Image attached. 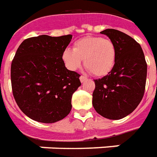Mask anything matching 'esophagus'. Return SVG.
<instances>
[{"label":"esophagus","mask_w":157,"mask_h":157,"mask_svg":"<svg viewBox=\"0 0 157 157\" xmlns=\"http://www.w3.org/2000/svg\"><path fill=\"white\" fill-rule=\"evenodd\" d=\"M79 79H80L81 83H84V81L87 79V78H86L85 76H83V75H81V76L79 77Z\"/></svg>","instance_id":"esophagus-1"}]
</instances>
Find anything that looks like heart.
Here are the masks:
<instances>
[{"label":"heart","instance_id":"1","mask_svg":"<svg viewBox=\"0 0 157 157\" xmlns=\"http://www.w3.org/2000/svg\"><path fill=\"white\" fill-rule=\"evenodd\" d=\"M66 67L71 71L78 69L84 60V67L96 77L105 76L113 69L117 49L109 39L87 36L73 43V50L66 49L62 55Z\"/></svg>","mask_w":157,"mask_h":157}]
</instances>
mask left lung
I'll return each instance as SVG.
<instances>
[{
	"mask_svg": "<svg viewBox=\"0 0 157 157\" xmlns=\"http://www.w3.org/2000/svg\"><path fill=\"white\" fill-rule=\"evenodd\" d=\"M114 43L116 63L111 73L94 79L92 104L105 118H123L134 111L143 98L147 64L140 45L129 35L113 29L101 32Z\"/></svg>",
	"mask_w": 157,
	"mask_h": 157,
	"instance_id": "8db88e82",
	"label": "left lung"
}]
</instances>
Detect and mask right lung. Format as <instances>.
I'll list each match as a JSON object with an SVG mask.
<instances>
[{"label": "right lung", "instance_id": "1", "mask_svg": "<svg viewBox=\"0 0 157 157\" xmlns=\"http://www.w3.org/2000/svg\"><path fill=\"white\" fill-rule=\"evenodd\" d=\"M72 37L29 38L17 50L11 66L13 94L31 119L52 123L69 114L72 95L81 85L80 75L67 69L62 58Z\"/></svg>", "mask_w": 157, "mask_h": 157}]
</instances>
